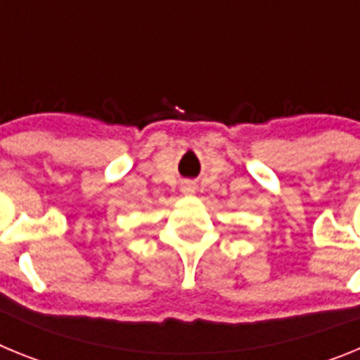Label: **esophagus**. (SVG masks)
I'll use <instances>...</instances> for the list:
<instances>
[{"label":"esophagus","instance_id":"34e87169","mask_svg":"<svg viewBox=\"0 0 360 360\" xmlns=\"http://www.w3.org/2000/svg\"><path fill=\"white\" fill-rule=\"evenodd\" d=\"M182 191L184 193H193V191H195V186H193V184H184V187H182Z\"/></svg>","mask_w":360,"mask_h":360}]
</instances>
